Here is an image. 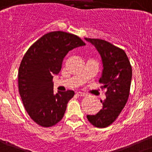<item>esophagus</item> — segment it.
Here are the masks:
<instances>
[{
  "label": "esophagus",
  "instance_id": "34e87169",
  "mask_svg": "<svg viewBox=\"0 0 152 152\" xmlns=\"http://www.w3.org/2000/svg\"><path fill=\"white\" fill-rule=\"evenodd\" d=\"M77 94V95H79V96H86V94L84 92H81V91H79V92L76 93Z\"/></svg>",
  "mask_w": 152,
  "mask_h": 152
}]
</instances>
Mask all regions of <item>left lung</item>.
I'll return each mask as SVG.
<instances>
[{"instance_id": "1", "label": "left lung", "mask_w": 152, "mask_h": 152, "mask_svg": "<svg viewBox=\"0 0 152 152\" xmlns=\"http://www.w3.org/2000/svg\"><path fill=\"white\" fill-rule=\"evenodd\" d=\"M85 40L95 46L102 62V76L99 83L106 88V98L101 101L102 108L95 115H87L95 126L104 128L116 120L125 107L129 98L132 80V67L124 50L110 42L97 39Z\"/></svg>"}]
</instances>
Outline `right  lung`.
I'll use <instances>...</instances> for the list:
<instances>
[{"label": "right lung", "mask_w": 152, "mask_h": 152, "mask_svg": "<svg viewBox=\"0 0 152 152\" xmlns=\"http://www.w3.org/2000/svg\"><path fill=\"white\" fill-rule=\"evenodd\" d=\"M86 45L76 35L57 31L44 35L28 48L19 68V91L26 110L37 124L50 127L61 121L74 91L54 92L53 78L69 50Z\"/></svg>", "instance_id": "1"}]
</instances>
